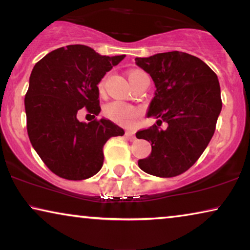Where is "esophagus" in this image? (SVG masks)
Wrapping results in <instances>:
<instances>
[{"instance_id":"1","label":"esophagus","mask_w":250,"mask_h":250,"mask_svg":"<svg viewBox=\"0 0 250 250\" xmlns=\"http://www.w3.org/2000/svg\"><path fill=\"white\" fill-rule=\"evenodd\" d=\"M125 135H126V138H128L129 140H131V141H133V140H135L134 132H132V131H126V132H125Z\"/></svg>"}]
</instances>
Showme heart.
Here are the masks:
<instances>
[{
    "instance_id": "1",
    "label": "heart",
    "mask_w": 250,
    "mask_h": 250,
    "mask_svg": "<svg viewBox=\"0 0 250 250\" xmlns=\"http://www.w3.org/2000/svg\"><path fill=\"white\" fill-rule=\"evenodd\" d=\"M141 74H145L142 70L134 69L128 73V80L131 84L138 78ZM104 80H102L99 84V87H104ZM141 114V110L138 107L126 104L123 101H111L104 105V115L105 118L110 119L111 122L116 123V124L123 125V126H129L133 124V122L139 117Z\"/></svg>"
}]
</instances>
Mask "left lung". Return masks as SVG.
Returning <instances> with one entry per match:
<instances>
[{
  "instance_id": "obj_1",
  "label": "left lung",
  "mask_w": 250,
  "mask_h": 250,
  "mask_svg": "<svg viewBox=\"0 0 250 250\" xmlns=\"http://www.w3.org/2000/svg\"><path fill=\"white\" fill-rule=\"evenodd\" d=\"M135 62L155 82L148 117L158 119L136 132L152 148L139 167L155 176H177L199 159L213 138L222 109L217 76L199 58L180 51L135 58ZM164 121L167 128L163 131Z\"/></svg>"
}]
</instances>
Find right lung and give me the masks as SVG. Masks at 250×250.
Returning <instances> with one entry per match:
<instances>
[{
	"label": "right lung",
	"instance_id": "1",
	"mask_svg": "<svg viewBox=\"0 0 250 250\" xmlns=\"http://www.w3.org/2000/svg\"><path fill=\"white\" fill-rule=\"evenodd\" d=\"M125 56H100L86 45H68L46 54L33 68L25 97L27 132L51 172L66 180L93 176L104 164V146L123 128L108 119L82 123L85 108L99 115L98 84Z\"/></svg>",
	"mask_w": 250,
	"mask_h": 250
}]
</instances>
